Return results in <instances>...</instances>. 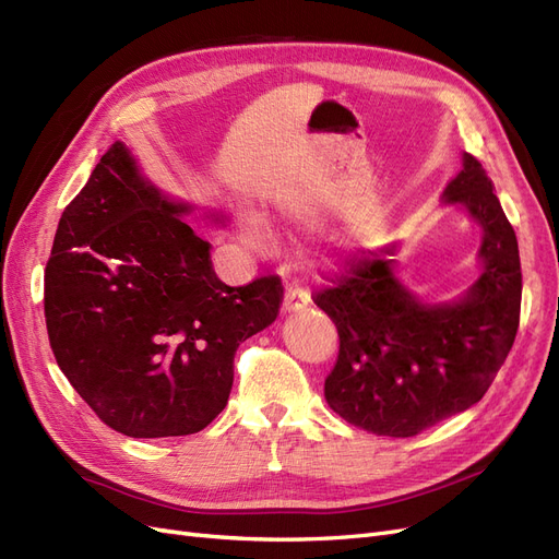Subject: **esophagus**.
I'll use <instances>...</instances> for the list:
<instances>
[{
    "instance_id": "1",
    "label": "esophagus",
    "mask_w": 559,
    "mask_h": 559,
    "mask_svg": "<svg viewBox=\"0 0 559 559\" xmlns=\"http://www.w3.org/2000/svg\"><path fill=\"white\" fill-rule=\"evenodd\" d=\"M310 302V292L302 289V286H289L284 294V300H282V310L284 312H298L302 310Z\"/></svg>"
}]
</instances>
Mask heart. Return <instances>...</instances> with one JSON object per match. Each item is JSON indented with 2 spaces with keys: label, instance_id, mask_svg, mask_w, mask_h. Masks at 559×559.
I'll return each mask as SVG.
<instances>
[{
  "label": "heart",
  "instance_id": "1",
  "mask_svg": "<svg viewBox=\"0 0 559 559\" xmlns=\"http://www.w3.org/2000/svg\"><path fill=\"white\" fill-rule=\"evenodd\" d=\"M242 240L251 247V249H265L267 247V230L265 226L259 222V218H247V222H242Z\"/></svg>",
  "mask_w": 559,
  "mask_h": 559
}]
</instances>
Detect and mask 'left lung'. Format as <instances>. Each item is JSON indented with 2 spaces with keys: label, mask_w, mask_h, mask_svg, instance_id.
<instances>
[{
  "label": "left lung",
  "mask_w": 559,
  "mask_h": 559,
  "mask_svg": "<svg viewBox=\"0 0 559 559\" xmlns=\"http://www.w3.org/2000/svg\"><path fill=\"white\" fill-rule=\"evenodd\" d=\"M476 156L445 189L483 226V275L450 306H425L403 289L386 257L354 253L312 300L341 347L324 382L331 408L378 436L408 438L478 403L515 343L522 270L515 230Z\"/></svg>",
  "instance_id": "1"
}]
</instances>
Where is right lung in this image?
<instances>
[{
	"label": "right lung",
	"instance_id": "1",
	"mask_svg": "<svg viewBox=\"0 0 559 559\" xmlns=\"http://www.w3.org/2000/svg\"><path fill=\"white\" fill-rule=\"evenodd\" d=\"M183 212L116 142L64 207L46 263L56 361L93 413L132 438L205 429L228 403L235 352L282 306L280 275L218 280Z\"/></svg>",
	"mask_w": 559,
	"mask_h": 559
}]
</instances>
